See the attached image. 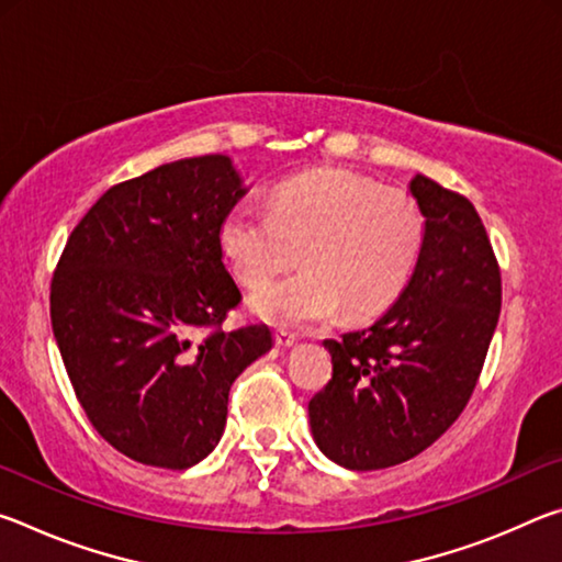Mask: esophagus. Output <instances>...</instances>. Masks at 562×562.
Returning <instances> with one entry per match:
<instances>
[{
  "instance_id": "34e87169",
  "label": "esophagus",
  "mask_w": 562,
  "mask_h": 562,
  "mask_svg": "<svg viewBox=\"0 0 562 562\" xmlns=\"http://www.w3.org/2000/svg\"><path fill=\"white\" fill-rule=\"evenodd\" d=\"M274 341H278V347H284V349H290V347H294L297 345V337L294 335H290V331H278V335H274Z\"/></svg>"
}]
</instances>
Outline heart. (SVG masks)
<instances>
[{"label":"heart","mask_w":562,"mask_h":562,"mask_svg":"<svg viewBox=\"0 0 562 562\" xmlns=\"http://www.w3.org/2000/svg\"><path fill=\"white\" fill-rule=\"evenodd\" d=\"M426 213L412 193L351 170L319 168L284 180L270 213L240 203L217 227L227 268L247 288L304 262L250 297L255 315L282 327H310L384 312L412 280L426 243Z\"/></svg>","instance_id":"1"}]
</instances>
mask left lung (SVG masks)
Returning a JSON list of instances; mask_svg holds the SVG:
<instances>
[{
	"label": "left lung",
	"instance_id": "obj_1",
	"mask_svg": "<svg viewBox=\"0 0 562 562\" xmlns=\"http://www.w3.org/2000/svg\"><path fill=\"white\" fill-rule=\"evenodd\" d=\"M412 280L372 327L327 339L331 379L310 402L319 451L351 471L389 469L439 439L469 404L501 315V270L469 198L426 176Z\"/></svg>",
	"mask_w": 562,
	"mask_h": 562
}]
</instances>
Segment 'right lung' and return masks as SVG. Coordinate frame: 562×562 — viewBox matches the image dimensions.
<instances>
[{
  "instance_id": "add662e5",
  "label": "right lung",
  "mask_w": 562,
  "mask_h": 562,
  "mask_svg": "<svg viewBox=\"0 0 562 562\" xmlns=\"http://www.w3.org/2000/svg\"><path fill=\"white\" fill-rule=\"evenodd\" d=\"M245 193L227 156L173 160L109 188L66 240L56 345L93 429L133 461H203L233 382L272 349L268 325L223 329L243 294L217 227Z\"/></svg>"
}]
</instances>
